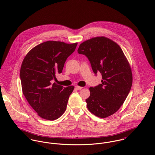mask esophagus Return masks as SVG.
I'll return each mask as SVG.
<instances>
[{"label":"esophagus","instance_id":"esophagus-1","mask_svg":"<svg viewBox=\"0 0 155 155\" xmlns=\"http://www.w3.org/2000/svg\"><path fill=\"white\" fill-rule=\"evenodd\" d=\"M82 88H83V87H79V86H76V87H75V89H77V90L81 89Z\"/></svg>","mask_w":155,"mask_h":155}]
</instances>
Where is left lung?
Instances as JSON below:
<instances>
[{
	"label": "left lung",
	"instance_id": "1",
	"mask_svg": "<svg viewBox=\"0 0 155 155\" xmlns=\"http://www.w3.org/2000/svg\"><path fill=\"white\" fill-rule=\"evenodd\" d=\"M78 52L88 58L94 73L100 71L102 75L101 84L89 88L88 109L101 118L110 116L124 104L132 87V71L127 58L118 45L104 36L84 42Z\"/></svg>",
	"mask_w": 155,
	"mask_h": 155
}]
</instances>
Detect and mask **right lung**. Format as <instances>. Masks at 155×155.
Wrapping results in <instances>:
<instances>
[{"instance_id": "1", "label": "right lung", "mask_w": 155, "mask_h": 155, "mask_svg": "<svg viewBox=\"0 0 155 155\" xmlns=\"http://www.w3.org/2000/svg\"><path fill=\"white\" fill-rule=\"evenodd\" d=\"M78 43L46 41L32 48L25 55L20 69L22 94L42 118L54 120L66 111L74 87L66 88L52 80L61 73L67 58Z\"/></svg>"}]
</instances>
